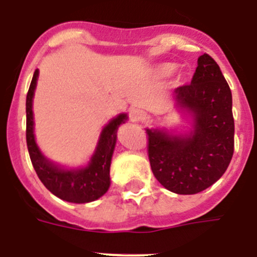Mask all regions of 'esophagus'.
I'll return each mask as SVG.
<instances>
[{"mask_svg":"<svg viewBox=\"0 0 257 257\" xmlns=\"http://www.w3.org/2000/svg\"><path fill=\"white\" fill-rule=\"evenodd\" d=\"M129 116H131L132 121H143L147 119V114L141 109H132Z\"/></svg>","mask_w":257,"mask_h":257,"instance_id":"34e87169","label":"esophagus"}]
</instances>
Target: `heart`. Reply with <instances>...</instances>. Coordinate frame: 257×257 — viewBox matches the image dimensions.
<instances>
[{
	"mask_svg": "<svg viewBox=\"0 0 257 257\" xmlns=\"http://www.w3.org/2000/svg\"><path fill=\"white\" fill-rule=\"evenodd\" d=\"M174 66L171 65V64H166V65H162L161 68L158 69V73L161 74L162 76H168L173 73Z\"/></svg>",
	"mask_w": 257,
	"mask_h": 257,
	"instance_id": "1",
	"label": "heart"
}]
</instances>
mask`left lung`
Returning <instances> with one entry per match:
<instances>
[{
    "label": "left lung",
    "instance_id": "left-lung-1",
    "mask_svg": "<svg viewBox=\"0 0 257 257\" xmlns=\"http://www.w3.org/2000/svg\"><path fill=\"white\" fill-rule=\"evenodd\" d=\"M176 100L195 119L188 136L147 129L148 157L154 177L168 191L195 195L221 178L233 154L232 94L217 62L198 57L191 84L174 90Z\"/></svg>",
    "mask_w": 257,
    "mask_h": 257
}]
</instances>
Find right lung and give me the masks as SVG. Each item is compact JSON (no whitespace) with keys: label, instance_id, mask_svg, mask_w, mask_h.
Masks as SVG:
<instances>
[{"label":"right lung","instance_id":"obj_1","mask_svg":"<svg viewBox=\"0 0 257 257\" xmlns=\"http://www.w3.org/2000/svg\"><path fill=\"white\" fill-rule=\"evenodd\" d=\"M39 70H35L26 96V143L36 174L52 195L73 203H88L98 200L110 186V163L116 142V131L126 120V114L111 119L99 138L95 153L85 168L62 169L47 161L40 152L34 136L32 98Z\"/></svg>","mask_w":257,"mask_h":257}]
</instances>
